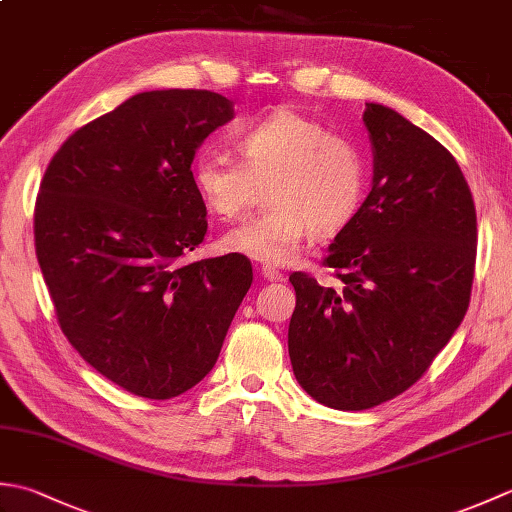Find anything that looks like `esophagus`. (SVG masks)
<instances>
[{
	"mask_svg": "<svg viewBox=\"0 0 512 512\" xmlns=\"http://www.w3.org/2000/svg\"><path fill=\"white\" fill-rule=\"evenodd\" d=\"M262 277L268 279V281H284L286 279L284 273H281V270H277V268H273V266H262Z\"/></svg>",
	"mask_w": 512,
	"mask_h": 512,
	"instance_id": "esophagus-1",
	"label": "esophagus"
}]
</instances>
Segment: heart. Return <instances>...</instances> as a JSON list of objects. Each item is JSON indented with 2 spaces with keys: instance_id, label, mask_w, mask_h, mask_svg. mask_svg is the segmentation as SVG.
Segmentation results:
<instances>
[{
  "instance_id": "heart-1",
  "label": "heart",
  "mask_w": 512,
  "mask_h": 512,
  "mask_svg": "<svg viewBox=\"0 0 512 512\" xmlns=\"http://www.w3.org/2000/svg\"><path fill=\"white\" fill-rule=\"evenodd\" d=\"M237 158L202 149L191 178L220 220L246 215L268 187L273 209L228 231L222 246L264 264H288L310 231L332 237L361 213L367 173L361 151L328 125L288 107L248 121L233 136Z\"/></svg>"
}]
</instances>
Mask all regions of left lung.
<instances>
[{
  "label": "left lung",
  "mask_w": 512,
  "mask_h": 512,
  "mask_svg": "<svg viewBox=\"0 0 512 512\" xmlns=\"http://www.w3.org/2000/svg\"><path fill=\"white\" fill-rule=\"evenodd\" d=\"M374 187L323 266L339 288L292 273L288 352L321 405L372 409L431 367L469 310L475 202L447 147L385 105L367 103Z\"/></svg>",
  "instance_id": "left-lung-1"
}]
</instances>
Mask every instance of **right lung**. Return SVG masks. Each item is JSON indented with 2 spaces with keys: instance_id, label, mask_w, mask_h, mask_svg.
<instances>
[{
  "instance_id": "obj_1",
  "label": "right lung",
  "mask_w": 512,
  "mask_h": 512,
  "mask_svg": "<svg viewBox=\"0 0 512 512\" xmlns=\"http://www.w3.org/2000/svg\"><path fill=\"white\" fill-rule=\"evenodd\" d=\"M233 118L209 90L136 94L65 140L35 202V250L61 332L134 396L198 385L253 284L250 259L191 262L206 235L195 149Z\"/></svg>"
}]
</instances>
